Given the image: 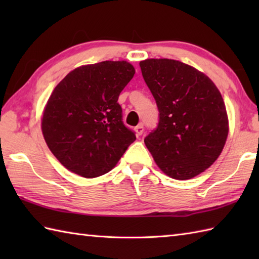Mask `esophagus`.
<instances>
[{"label":"esophagus","mask_w":259,"mask_h":259,"mask_svg":"<svg viewBox=\"0 0 259 259\" xmlns=\"http://www.w3.org/2000/svg\"><path fill=\"white\" fill-rule=\"evenodd\" d=\"M135 131H136V135L137 136H141L142 133H144V124L137 125L136 128H135Z\"/></svg>","instance_id":"34e87169"}]
</instances>
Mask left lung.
Returning <instances> with one entry per match:
<instances>
[{"mask_svg": "<svg viewBox=\"0 0 259 259\" xmlns=\"http://www.w3.org/2000/svg\"><path fill=\"white\" fill-rule=\"evenodd\" d=\"M141 73L155 98L159 121L145 144L169 177L186 180L221 155L228 118L221 92L200 71L170 59H147Z\"/></svg>", "mask_w": 259, "mask_h": 259, "instance_id": "8db88e82", "label": "left lung"}]
</instances>
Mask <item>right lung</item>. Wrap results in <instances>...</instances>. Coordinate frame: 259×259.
Segmentation results:
<instances>
[{"mask_svg": "<svg viewBox=\"0 0 259 259\" xmlns=\"http://www.w3.org/2000/svg\"><path fill=\"white\" fill-rule=\"evenodd\" d=\"M135 72L126 61L82 65L53 90L42 133L49 149L70 171L84 178L107 174L136 140L118 103Z\"/></svg>", "mask_w": 259, "mask_h": 259, "instance_id": "add662e5", "label": "right lung"}]
</instances>
